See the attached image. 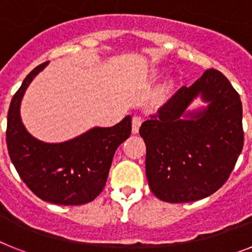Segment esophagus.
<instances>
[{
    "instance_id": "34e87169",
    "label": "esophagus",
    "mask_w": 252,
    "mask_h": 252,
    "mask_svg": "<svg viewBox=\"0 0 252 252\" xmlns=\"http://www.w3.org/2000/svg\"><path fill=\"white\" fill-rule=\"evenodd\" d=\"M142 124V117L141 116H133L132 119V132L137 133L139 132V128Z\"/></svg>"
}]
</instances>
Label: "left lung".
Here are the masks:
<instances>
[{"label": "left lung", "instance_id": "obj_1", "mask_svg": "<svg viewBox=\"0 0 252 252\" xmlns=\"http://www.w3.org/2000/svg\"><path fill=\"white\" fill-rule=\"evenodd\" d=\"M198 94L209 107L184 119L186 107ZM140 135L146 144L151 192L169 203L203 199L226 183L244 148L240 94L221 72L207 69L151 115Z\"/></svg>", "mask_w": 252, "mask_h": 252}]
</instances>
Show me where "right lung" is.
Instances as JSON below:
<instances>
[{"label":"right lung","mask_w":252,"mask_h":252,"mask_svg":"<svg viewBox=\"0 0 252 252\" xmlns=\"http://www.w3.org/2000/svg\"><path fill=\"white\" fill-rule=\"evenodd\" d=\"M48 63L32 69L11 99L6 130L8 155L20 178L40 199L81 206L104 189L116 149L131 135V117L62 144H45L32 137L21 122L20 102L30 82Z\"/></svg>","instance_id":"add662e5"}]
</instances>
